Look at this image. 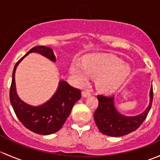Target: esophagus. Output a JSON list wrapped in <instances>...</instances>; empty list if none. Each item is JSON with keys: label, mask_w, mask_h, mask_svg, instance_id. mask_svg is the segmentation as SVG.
Returning <instances> with one entry per match:
<instances>
[{"label": "esophagus", "mask_w": 160, "mask_h": 160, "mask_svg": "<svg viewBox=\"0 0 160 160\" xmlns=\"http://www.w3.org/2000/svg\"><path fill=\"white\" fill-rule=\"evenodd\" d=\"M90 94H91V93H90L89 91H88V90H83V91L82 92V96H83V98H88V97H89Z\"/></svg>", "instance_id": "esophagus-1"}]
</instances>
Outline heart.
<instances>
[{
	"label": "heart",
	"mask_w": 160,
	"mask_h": 160,
	"mask_svg": "<svg viewBox=\"0 0 160 160\" xmlns=\"http://www.w3.org/2000/svg\"><path fill=\"white\" fill-rule=\"evenodd\" d=\"M81 64L73 62L70 73L77 81L87 82L90 76L96 77L98 89L104 93H113L118 89L130 73L131 68L113 55H90Z\"/></svg>",
	"instance_id": "b5f03b06"
}]
</instances>
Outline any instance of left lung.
Returning <instances> with one entry per match:
<instances>
[{"label":"left lung","instance_id":"8db88e82","mask_svg":"<svg viewBox=\"0 0 160 160\" xmlns=\"http://www.w3.org/2000/svg\"><path fill=\"white\" fill-rule=\"evenodd\" d=\"M150 103L144 112L133 117H127L116 110L114 98L98 95V107L93 114L95 123L104 135L113 137L126 135L134 132L143 123L149 114L153 99L152 87L150 89Z\"/></svg>","mask_w":160,"mask_h":160}]
</instances>
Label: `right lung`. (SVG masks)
<instances>
[{"label": "right lung", "mask_w": 160, "mask_h": 160, "mask_svg": "<svg viewBox=\"0 0 160 160\" xmlns=\"http://www.w3.org/2000/svg\"><path fill=\"white\" fill-rule=\"evenodd\" d=\"M31 52L39 53L52 62L56 61V56L49 47L38 46L30 49L14 67L10 101L16 116L25 128L39 135H50L62 128L75 103L81 98V92L80 89L72 88L66 81L61 80L55 94L45 104L35 107L22 101L16 92L14 74L19 62Z\"/></svg>", "instance_id": "1"}]
</instances>
